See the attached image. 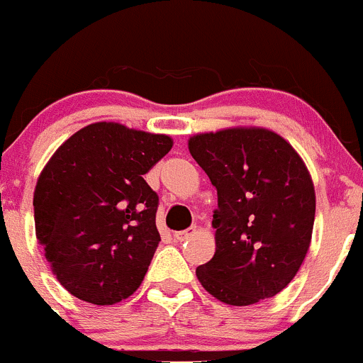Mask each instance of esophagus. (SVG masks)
I'll list each match as a JSON object with an SVG mask.
<instances>
[{
  "label": "esophagus",
  "instance_id": "1",
  "mask_svg": "<svg viewBox=\"0 0 363 363\" xmlns=\"http://www.w3.org/2000/svg\"><path fill=\"white\" fill-rule=\"evenodd\" d=\"M196 233V228H188L184 230V232H177L175 233V240H179V242H184V240H188L189 237H193Z\"/></svg>",
  "mask_w": 363,
  "mask_h": 363
}]
</instances>
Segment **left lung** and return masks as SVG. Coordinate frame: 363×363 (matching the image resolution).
Masks as SVG:
<instances>
[{
    "mask_svg": "<svg viewBox=\"0 0 363 363\" xmlns=\"http://www.w3.org/2000/svg\"><path fill=\"white\" fill-rule=\"evenodd\" d=\"M188 149L218 189L216 252L196 269L200 284L228 306L277 295L313 237L316 195L303 160L281 135L256 126L193 135Z\"/></svg>",
    "mask_w": 363,
    "mask_h": 363,
    "instance_id": "1",
    "label": "left lung"
}]
</instances>
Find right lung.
<instances>
[{
	"label": "right lung",
	"mask_w": 363,
	"mask_h": 363,
	"mask_svg": "<svg viewBox=\"0 0 363 363\" xmlns=\"http://www.w3.org/2000/svg\"><path fill=\"white\" fill-rule=\"evenodd\" d=\"M172 145L168 135L101 121L47 161L33 195L35 232L73 296L112 306L138 290L161 240L158 195L144 175Z\"/></svg>",
	"instance_id": "1"
}]
</instances>
